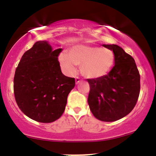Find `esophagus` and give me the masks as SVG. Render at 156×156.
<instances>
[{
    "mask_svg": "<svg viewBox=\"0 0 156 156\" xmlns=\"http://www.w3.org/2000/svg\"><path fill=\"white\" fill-rule=\"evenodd\" d=\"M80 81H81V80H80V78H78V77H77L76 78H75V83H78L80 82Z\"/></svg>",
    "mask_w": 156,
    "mask_h": 156,
    "instance_id": "obj_1",
    "label": "esophagus"
}]
</instances>
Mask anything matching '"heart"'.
<instances>
[{"label":"heart","mask_w":156,"mask_h":156,"mask_svg":"<svg viewBox=\"0 0 156 156\" xmlns=\"http://www.w3.org/2000/svg\"><path fill=\"white\" fill-rule=\"evenodd\" d=\"M59 62L66 73L74 75L75 66H81V73L87 78H98L109 73L114 63L112 51L100 47L75 45L69 51V57L61 54Z\"/></svg>","instance_id":"b5f03b06"}]
</instances>
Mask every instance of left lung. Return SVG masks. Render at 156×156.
I'll list each match as a JSON object with an SVG mask.
<instances>
[{
  "label": "left lung",
  "instance_id": "left-lung-1",
  "mask_svg": "<svg viewBox=\"0 0 156 156\" xmlns=\"http://www.w3.org/2000/svg\"><path fill=\"white\" fill-rule=\"evenodd\" d=\"M113 51L114 66L108 75L87 79L90 90L88 105L96 119L114 122L133 110L140 93V74L134 58L117 45H105Z\"/></svg>",
  "mask_w": 156,
  "mask_h": 156
}]
</instances>
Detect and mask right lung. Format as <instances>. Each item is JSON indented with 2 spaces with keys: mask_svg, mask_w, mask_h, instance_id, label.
<instances>
[{
  "mask_svg": "<svg viewBox=\"0 0 156 156\" xmlns=\"http://www.w3.org/2000/svg\"><path fill=\"white\" fill-rule=\"evenodd\" d=\"M48 41H38L24 52L14 76L15 99L21 111L39 122L59 119L66 105L75 78L62 73L58 55Z\"/></svg>",
  "mask_w": 156,
  "mask_h": 156,
  "instance_id": "obj_1",
  "label": "right lung"
}]
</instances>
